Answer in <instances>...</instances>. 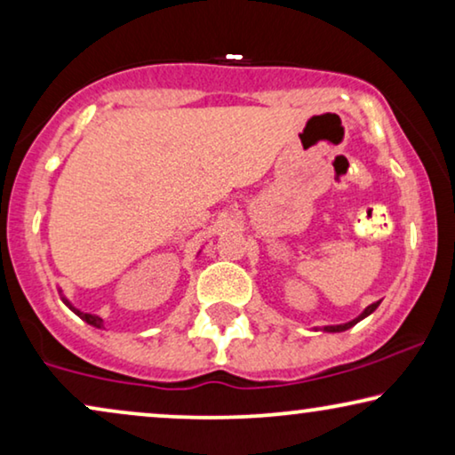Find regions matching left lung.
I'll return each instance as SVG.
<instances>
[{"label":"left lung","mask_w":455,"mask_h":455,"mask_svg":"<svg viewBox=\"0 0 455 455\" xmlns=\"http://www.w3.org/2000/svg\"><path fill=\"white\" fill-rule=\"evenodd\" d=\"M379 304H381V300L369 304V307H366V308L363 310V313H360V315L356 316V319H352V321H347V323H341V325H325V327H321V331H327V333H339V331H346V329L354 327V325H356V323H360L363 319H366V316H369V315L375 313ZM315 329H316V327H315Z\"/></svg>","instance_id":"8db88e82"}]
</instances>
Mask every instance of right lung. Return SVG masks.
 <instances>
[{
	"label": "right lung",
	"instance_id": "1",
	"mask_svg": "<svg viewBox=\"0 0 455 455\" xmlns=\"http://www.w3.org/2000/svg\"><path fill=\"white\" fill-rule=\"evenodd\" d=\"M58 291H60V296H61V302H64L66 307L70 308L74 315H78L80 319L86 321V323H89V325H92V327H97V329H105V327H103V319H101V316H99V315H91V313H83V310L76 308L70 300H68V298L64 296V291H61V288H58Z\"/></svg>",
	"mask_w": 455,
	"mask_h": 455
}]
</instances>
